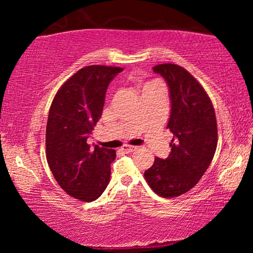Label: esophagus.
Segmentation results:
<instances>
[{
    "label": "esophagus",
    "instance_id": "1",
    "mask_svg": "<svg viewBox=\"0 0 253 253\" xmlns=\"http://www.w3.org/2000/svg\"><path fill=\"white\" fill-rule=\"evenodd\" d=\"M137 149V147L136 146H123L122 148H121V151L123 152V153H126V154H128V153H131V152H134V151H136Z\"/></svg>",
    "mask_w": 253,
    "mask_h": 253
}]
</instances>
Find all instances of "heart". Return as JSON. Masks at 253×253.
Instances as JSON below:
<instances>
[{"label":"heart","instance_id":"1","mask_svg":"<svg viewBox=\"0 0 253 253\" xmlns=\"http://www.w3.org/2000/svg\"><path fill=\"white\" fill-rule=\"evenodd\" d=\"M156 88H161L162 89L161 84H158V83H156V81H151V83L145 84V85L143 87V92L148 90V89H156Z\"/></svg>","mask_w":253,"mask_h":253}]
</instances>
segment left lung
<instances>
[{
  "mask_svg": "<svg viewBox=\"0 0 253 253\" xmlns=\"http://www.w3.org/2000/svg\"><path fill=\"white\" fill-rule=\"evenodd\" d=\"M153 70L169 88L173 139L169 157H156L144 176L157 195L176 198L194 187L211 164L217 145L215 113L207 91L183 67L163 63Z\"/></svg>",
  "mask_w": 253,
  "mask_h": 253,
  "instance_id": "1",
  "label": "left lung"
}]
</instances>
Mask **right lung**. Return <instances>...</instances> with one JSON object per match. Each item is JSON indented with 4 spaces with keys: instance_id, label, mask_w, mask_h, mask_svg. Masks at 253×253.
Instances as JSON below:
<instances>
[{
    "instance_id": "obj_1",
    "label": "right lung",
    "mask_w": 253,
    "mask_h": 253,
    "mask_svg": "<svg viewBox=\"0 0 253 253\" xmlns=\"http://www.w3.org/2000/svg\"><path fill=\"white\" fill-rule=\"evenodd\" d=\"M124 69L88 66L63 84L51 104L45 130V154L55 181L75 199L92 202L104 193L116 152L90 148L87 139L102 114L110 81Z\"/></svg>"
}]
</instances>
